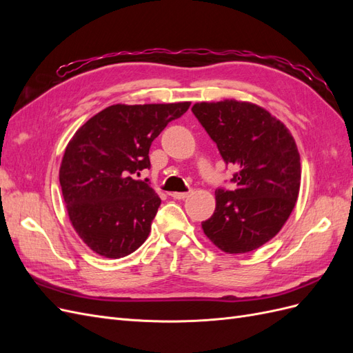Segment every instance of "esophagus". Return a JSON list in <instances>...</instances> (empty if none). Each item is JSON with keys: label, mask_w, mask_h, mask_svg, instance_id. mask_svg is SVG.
I'll return each instance as SVG.
<instances>
[{"label": "esophagus", "mask_w": 353, "mask_h": 353, "mask_svg": "<svg viewBox=\"0 0 353 353\" xmlns=\"http://www.w3.org/2000/svg\"><path fill=\"white\" fill-rule=\"evenodd\" d=\"M170 196H172L176 200H184V199H187L190 196V193H172Z\"/></svg>", "instance_id": "1"}]
</instances>
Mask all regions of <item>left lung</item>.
<instances>
[{
	"label": "left lung",
	"instance_id": "obj_1",
	"mask_svg": "<svg viewBox=\"0 0 353 353\" xmlns=\"http://www.w3.org/2000/svg\"><path fill=\"white\" fill-rule=\"evenodd\" d=\"M227 165L237 169L232 191L216 190L203 232L222 252L261 248L280 232L301 188V154L288 128L261 105L241 100L191 108Z\"/></svg>",
	"mask_w": 353,
	"mask_h": 353
}]
</instances>
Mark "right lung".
I'll return each instance as SVG.
<instances>
[{"mask_svg": "<svg viewBox=\"0 0 353 353\" xmlns=\"http://www.w3.org/2000/svg\"><path fill=\"white\" fill-rule=\"evenodd\" d=\"M190 104H113L70 138L59 170L61 194L73 230L92 252L117 259L147 240L160 197L134 175L150 168L153 140Z\"/></svg>", "mask_w": 353, "mask_h": 353, "instance_id": "obj_1", "label": "right lung"}]
</instances>
